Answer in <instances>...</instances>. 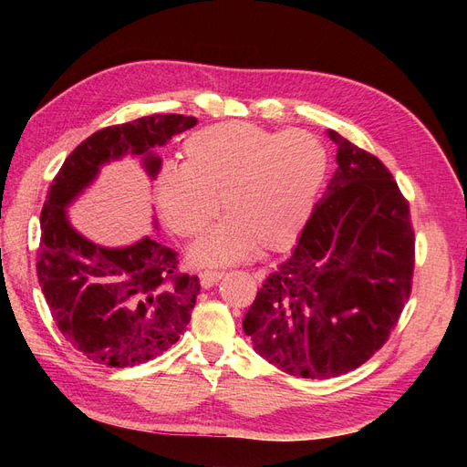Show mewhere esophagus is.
Wrapping results in <instances>:
<instances>
[{
	"mask_svg": "<svg viewBox=\"0 0 467 467\" xmlns=\"http://www.w3.org/2000/svg\"><path fill=\"white\" fill-rule=\"evenodd\" d=\"M222 276H223V273H220V271H204V273H201V282L204 288H210V286H214Z\"/></svg>",
	"mask_w": 467,
	"mask_h": 467,
	"instance_id": "esophagus-1",
	"label": "esophagus"
}]
</instances>
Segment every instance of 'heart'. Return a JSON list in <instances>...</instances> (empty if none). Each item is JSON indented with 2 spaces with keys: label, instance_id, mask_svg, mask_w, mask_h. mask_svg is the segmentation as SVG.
Wrapping results in <instances>:
<instances>
[{
  "label": "heart",
  "instance_id": "1",
  "mask_svg": "<svg viewBox=\"0 0 467 467\" xmlns=\"http://www.w3.org/2000/svg\"><path fill=\"white\" fill-rule=\"evenodd\" d=\"M182 167L163 169L158 202L169 228L201 235L220 208L225 218L192 249V259L228 265L253 247H288L327 175V153L304 130L271 132L249 122H220L191 134Z\"/></svg>",
  "mask_w": 467,
  "mask_h": 467
}]
</instances>
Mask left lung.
I'll use <instances>...</instances> for the list:
<instances>
[{
	"label": "left lung",
	"mask_w": 467,
	"mask_h": 467,
	"mask_svg": "<svg viewBox=\"0 0 467 467\" xmlns=\"http://www.w3.org/2000/svg\"><path fill=\"white\" fill-rule=\"evenodd\" d=\"M327 134L337 144L335 175L244 319L257 355L312 379L355 370L384 347L415 268L409 202L388 167Z\"/></svg>",
	"instance_id": "obj_1"
}]
</instances>
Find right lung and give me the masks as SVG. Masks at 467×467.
<instances>
[{
	"instance_id": "obj_1",
	"label": "right lung",
	"mask_w": 467,
	"mask_h": 467,
	"mask_svg": "<svg viewBox=\"0 0 467 467\" xmlns=\"http://www.w3.org/2000/svg\"><path fill=\"white\" fill-rule=\"evenodd\" d=\"M194 124V117L150 115L107 126L83 140L52 179L36 275L58 329L95 364L126 368L163 355L185 333L201 282L179 273L177 251L153 235L120 249L95 245L72 228L66 206L126 153L140 155L155 179L161 160L153 148Z\"/></svg>"
}]
</instances>
